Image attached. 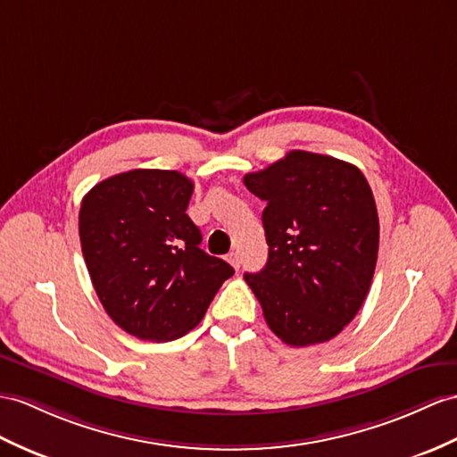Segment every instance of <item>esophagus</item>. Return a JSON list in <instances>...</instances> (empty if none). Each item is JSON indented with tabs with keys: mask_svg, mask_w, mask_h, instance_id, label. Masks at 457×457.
<instances>
[{
	"mask_svg": "<svg viewBox=\"0 0 457 457\" xmlns=\"http://www.w3.org/2000/svg\"><path fill=\"white\" fill-rule=\"evenodd\" d=\"M227 260H228V263L232 265V267H240V253L238 252H230L228 255H227Z\"/></svg>",
	"mask_w": 457,
	"mask_h": 457,
	"instance_id": "1",
	"label": "esophagus"
}]
</instances>
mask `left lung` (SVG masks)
Returning a JSON list of instances; mask_svg holds the SVG:
<instances>
[{"label":"left lung","mask_w":457,"mask_h":457,"mask_svg":"<svg viewBox=\"0 0 457 457\" xmlns=\"http://www.w3.org/2000/svg\"><path fill=\"white\" fill-rule=\"evenodd\" d=\"M244 184L267 204V263L244 275L267 326L293 347L336 337L361 310L378 260L380 222L364 174L328 154L291 151Z\"/></svg>","instance_id":"8db88e82"}]
</instances>
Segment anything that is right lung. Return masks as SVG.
<instances>
[{"mask_svg": "<svg viewBox=\"0 0 457 457\" xmlns=\"http://www.w3.org/2000/svg\"><path fill=\"white\" fill-rule=\"evenodd\" d=\"M194 182L176 170L136 169L88 192L79 238L106 314L129 336L172 341L194 329L235 270L205 253L186 209Z\"/></svg>", "mask_w": 457, "mask_h": 457, "instance_id": "add662e5", "label": "right lung"}]
</instances>
